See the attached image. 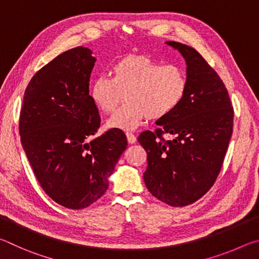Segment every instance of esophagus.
I'll use <instances>...</instances> for the list:
<instances>
[{
	"label": "esophagus",
	"mask_w": 259,
	"mask_h": 259,
	"mask_svg": "<svg viewBox=\"0 0 259 259\" xmlns=\"http://www.w3.org/2000/svg\"><path fill=\"white\" fill-rule=\"evenodd\" d=\"M125 136H126V139H128V143L129 144H135L136 142H137V138H136V136L134 134L126 133Z\"/></svg>",
	"instance_id": "esophagus-1"
}]
</instances>
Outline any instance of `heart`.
<instances>
[{
    "mask_svg": "<svg viewBox=\"0 0 259 259\" xmlns=\"http://www.w3.org/2000/svg\"><path fill=\"white\" fill-rule=\"evenodd\" d=\"M188 80L177 65H163L147 56H126L112 67V76L100 75L91 82L89 94L104 113H111L122 97L125 103L107 120L112 129L134 130L148 116L163 119L185 99Z\"/></svg>",
    "mask_w": 259,
    "mask_h": 259,
    "instance_id": "heart-1",
    "label": "heart"
}]
</instances>
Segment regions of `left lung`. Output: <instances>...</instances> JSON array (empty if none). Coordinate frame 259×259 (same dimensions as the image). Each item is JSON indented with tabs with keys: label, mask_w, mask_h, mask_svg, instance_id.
I'll return each mask as SVG.
<instances>
[{
	"label": "left lung",
	"mask_w": 259,
	"mask_h": 259,
	"mask_svg": "<svg viewBox=\"0 0 259 259\" xmlns=\"http://www.w3.org/2000/svg\"><path fill=\"white\" fill-rule=\"evenodd\" d=\"M186 61L188 89L176 111L144 131L138 142L147 152V190L172 207L188 205L216 182L233 131V107L225 84L198 51L166 41ZM171 134L165 141L161 136Z\"/></svg>",
	"instance_id": "left-lung-1"
}]
</instances>
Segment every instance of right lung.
Returning a JSON list of instances; mask_svg holds the SVG:
<instances>
[{
    "label": "right lung",
    "instance_id": "obj_1",
    "mask_svg": "<svg viewBox=\"0 0 259 259\" xmlns=\"http://www.w3.org/2000/svg\"><path fill=\"white\" fill-rule=\"evenodd\" d=\"M93 51L77 47L32 77L20 111L21 145L50 198L68 209L89 207L105 194L128 142L120 129L90 140L100 125L89 95Z\"/></svg>",
    "mask_w": 259,
    "mask_h": 259
}]
</instances>
